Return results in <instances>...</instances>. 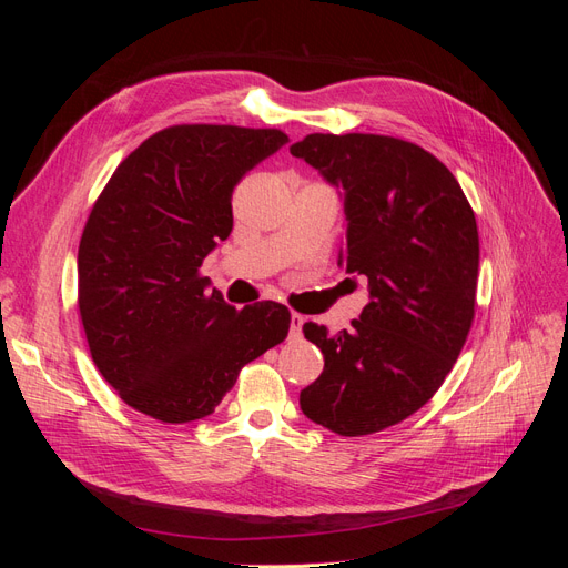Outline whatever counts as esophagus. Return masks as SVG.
<instances>
[{
    "instance_id": "1",
    "label": "esophagus",
    "mask_w": 568,
    "mask_h": 568,
    "mask_svg": "<svg viewBox=\"0 0 568 568\" xmlns=\"http://www.w3.org/2000/svg\"><path fill=\"white\" fill-rule=\"evenodd\" d=\"M303 322H305V317H303L301 313H291V326H288V334H291V338H298V336H301Z\"/></svg>"
}]
</instances>
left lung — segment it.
<instances>
[{
    "label": "left lung",
    "mask_w": 568,
    "mask_h": 568,
    "mask_svg": "<svg viewBox=\"0 0 568 568\" xmlns=\"http://www.w3.org/2000/svg\"><path fill=\"white\" fill-rule=\"evenodd\" d=\"M343 192L348 274L369 282L351 332L303 334L324 369L301 390L307 419L367 436L415 415L453 369L469 336L478 227L459 182L434 153L386 134H307L291 146Z\"/></svg>",
    "instance_id": "1"
}]
</instances>
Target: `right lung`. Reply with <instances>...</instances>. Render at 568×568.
<instances>
[{"label": "right lung", "instance_id": "add662e5", "mask_svg": "<svg viewBox=\"0 0 568 568\" xmlns=\"http://www.w3.org/2000/svg\"><path fill=\"white\" fill-rule=\"evenodd\" d=\"M286 142L274 128H165L94 201L78 248L80 320L97 369L142 415L209 417L242 367L286 338V305L236 311L201 277L232 232L234 186Z\"/></svg>", "mask_w": 568, "mask_h": 568}]
</instances>
